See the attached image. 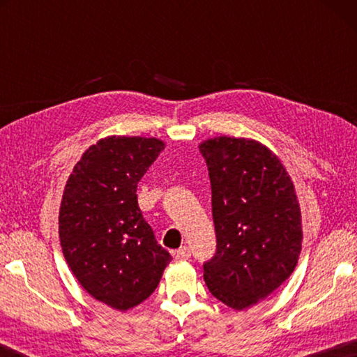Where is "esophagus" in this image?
Returning <instances> with one entry per match:
<instances>
[{"label": "esophagus", "mask_w": 357, "mask_h": 357, "mask_svg": "<svg viewBox=\"0 0 357 357\" xmlns=\"http://www.w3.org/2000/svg\"><path fill=\"white\" fill-rule=\"evenodd\" d=\"M174 259H178V261H181V259H189L190 258V249L187 245L181 247V249H178L176 252L173 253Z\"/></svg>", "instance_id": "obj_1"}]
</instances>
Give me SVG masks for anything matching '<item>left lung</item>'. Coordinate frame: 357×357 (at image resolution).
Here are the masks:
<instances>
[{
    "instance_id": "obj_1",
    "label": "left lung",
    "mask_w": 357,
    "mask_h": 357,
    "mask_svg": "<svg viewBox=\"0 0 357 357\" xmlns=\"http://www.w3.org/2000/svg\"><path fill=\"white\" fill-rule=\"evenodd\" d=\"M217 249L203 264L211 294L234 310L255 305L285 282L302 245L293 181L264 144L247 138L203 142Z\"/></svg>"
}]
</instances>
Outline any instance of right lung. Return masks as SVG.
Returning a JSON list of instances; mask_svg holds the SVG:
<instances>
[{
    "label": "right lung",
    "instance_id": "1",
    "mask_svg": "<svg viewBox=\"0 0 357 357\" xmlns=\"http://www.w3.org/2000/svg\"><path fill=\"white\" fill-rule=\"evenodd\" d=\"M164 148L157 138H102L84 151L64 187L66 261L94 299L121 312L148 299L172 261L137 200V184Z\"/></svg>",
    "mask_w": 357,
    "mask_h": 357
}]
</instances>
